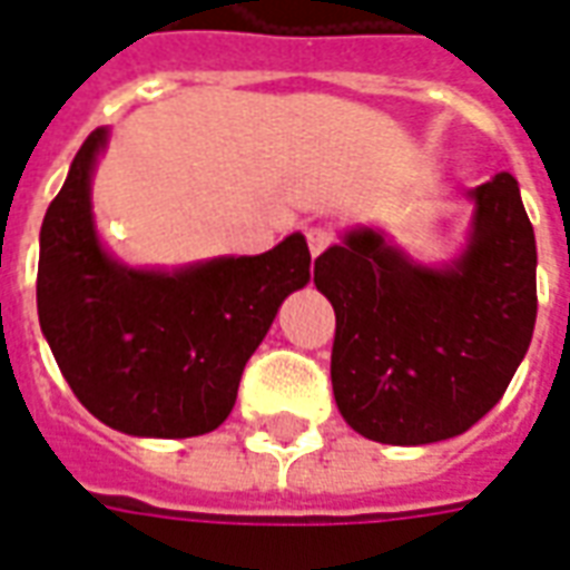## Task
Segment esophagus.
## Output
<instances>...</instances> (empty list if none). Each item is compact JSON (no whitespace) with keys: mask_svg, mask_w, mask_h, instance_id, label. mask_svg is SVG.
<instances>
[{"mask_svg":"<svg viewBox=\"0 0 570 570\" xmlns=\"http://www.w3.org/2000/svg\"><path fill=\"white\" fill-rule=\"evenodd\" d=\"M305 235H307V247H311L314 256H320V253L326 250L328 244H332V229H328V226H311Z\"/></svg>","mask_w":570,"mask_h":570,"instance_id":"esophagus-1","label":"esophagus"}]
</instances>
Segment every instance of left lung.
<instances>
[{"label":"left lung","instance_id":"obj_1","mask_svg":"<svg viewBox=\"0 0 570 570\" xmlns=\"http://www.w3.org/2000/svg\"><path fill=\"white\" fill-rule=\"evenodd\" d=\"M471 199L474 235L456 268L407 263L371 229L314 263V284L335 307V402L368 441L462 435L499 404L529 350L538 250L520 187L501 171Z\"/></svg>","mask_w":570,"mask_h":570}]
</instances>
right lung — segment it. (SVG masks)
<instances>
[{"mask_svg":"<svg viewBox=\"0 0 570 570\" xmlns=\"http://www.w3.org/2000/svg\"><path fill=\"white\" fill-rule=\"evenodd\" d=\"M90 132L41 223L38 323L62 377L96 420L141 438H193L229 416L242 371L277 307L311 281V250L289 235L274 250L184 268L135 272L99 247Z\"/></svg>","mask_w":570,"mask_h":570,"instance_id":"right-lung-1","label":"right lung"}]
</instances>
